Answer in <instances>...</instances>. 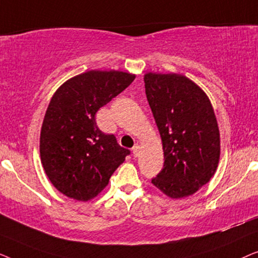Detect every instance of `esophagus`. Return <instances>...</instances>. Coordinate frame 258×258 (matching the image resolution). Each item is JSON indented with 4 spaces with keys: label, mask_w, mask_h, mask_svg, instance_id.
<instances>
[{
    "label": "esophagus",
    "mask_w": 258,
    "mask_h": 258,
    "mask_svg": "<svg viewBox=\"0 0 258 258\" xmlns=\"http://www.w3.org/2000/svg\"><path fill=\"white\" fill-rule=\"evenodd\" d=\"M133 154H134V157H137L140 155V146H139V144H136V146L133 148Z\"/></svg>",
    "instance_id": "esophagus-1"
}]
</instances>
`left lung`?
Returning a JSON list of instances; mask_svg holds the SVG:
<instances>
[{"instance_id":"left-lung-1","label":"left lung","mask_w":258,"mask_h":258,"mask_svg":"<svg viewBox=\"0 0 258 258\" xmlns=\"http://www.w3.org/2000/svg\"><path fill=\"white\" fill-rule=\"evenodd\" d=\"M147 100L162 139L164 164L151 183L171 199L207 184L220 161V130L209 98L177 74L144 75Z\"/></svg>"}]
</instances>
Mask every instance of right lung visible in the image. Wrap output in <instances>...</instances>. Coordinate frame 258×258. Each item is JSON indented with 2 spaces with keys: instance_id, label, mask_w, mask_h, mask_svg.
<instances>
[{
  "instance_id": "1",
  "label": "right lung",
  "mask_w": 258,
  "mask_h": 258,
  "mask_svg": "<svg viewBox=\"0 0 258 258\" xmlns=\"http://www.w3.org/2000/svg\"><path fill=\"white\" fill-rule=\"evenodd\" d=\"M135 80L132 74L90 70L56 90L40 137L41 162L52 185L77 201L97 196L130 150L102 133L95 115Z\"/></svg>"
}]
</instances>
